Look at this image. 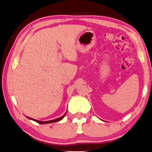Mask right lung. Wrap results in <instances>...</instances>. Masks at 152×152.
<instances>
[{
	"instance_id": "1",
	"label": "right lung",
	"mask_w": 152,
	"mask_h": 152,
	"mask_svg": "<svg viewBox=\"0 0 152 152\" xmlns=\"http://www.w3.org/2000/svg\"><path fill=\"white\" fill-rule=\"evenodd\" d=\"M66 114H64L63 115H62L61 117H60V118H56V119H54V120H49V121H40V120H35V119H33V118H30V117H27L28 119H30V120H34V121H35V122H38V123H39V124H49V123H53V122H58V121H59V120H61L62 119L64 118V116L65 115H66Z\"/></svg>"
}]
</instances>
